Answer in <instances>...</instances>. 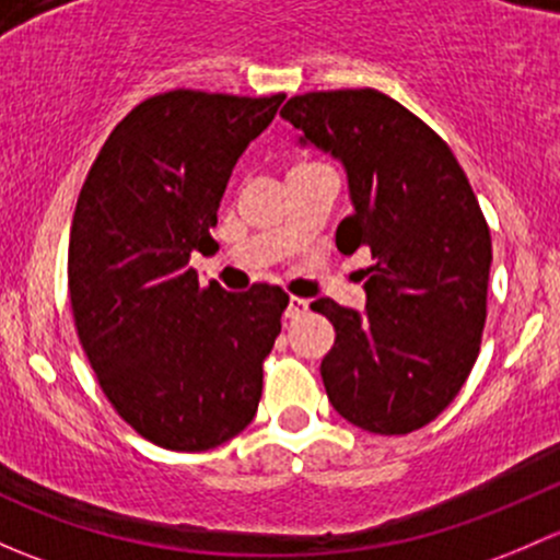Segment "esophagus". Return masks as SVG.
I'll use <instances>...</instances> for the list:
<instances>
[{"label":"esophagus","instance_id":"34e87169","mask_svg":"<svg viewBox=\"0 0 560 560\" xmlns=\"http://www.w3.org/2000/svg\"><path fill=\"white\" fill-rule=\"evenodd\" d=\"M307 310H310V302H304V299H299V296H291V302H288V310H285V318L299 320L307 315Z\"/></svg>","mask_w":560,"mask_h":560}]
</instances>
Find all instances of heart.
<instances>
[{
  "instance_id": "heart-1",
  "label": "heart",
  "mask_w": 560,
  "mask_h": 560,
  "mask_svg": "<svg viewBox=\"0 0 560 560\" xmlns=\"http://www.w3.org/2000/svg\"><path fill=\"white\" fill-rule=\"evenodd\" d=\"M313 164H318V161H296V164H293L291 170H302V166H313Z\"/></svg>"
}]
</instances>
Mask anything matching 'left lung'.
<instances>
[{
  "label": "left lung",
  "instance_id": "obj_1",
  "mask_svg": "<svg viewBox=\"0 0 560 560\" xmlns=\"http://www.w3.org/2000/svg\"><path fill=\"white\" fill-rule=\"evenodd\" d=\"M280 115L345 164L355 210L337 247L374 258L364 313L310 304L334 326L320 364L328 401L372 434L423 429L480 355L493 256L477 196L447 142L383 91H307Z\"/></svg>",
  "mask_w": 560,
  "mask_h": 560
}]
</instances>
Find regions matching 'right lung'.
Segmentation results:
<instances>
[{"mask_svg":"<svg viewBox=\"0 0 560 560\" xmlns=\"http://www.w3.org/2000/svg\"><path fill=\"white\" fill-rule=\"evenodd\" d=\"M285 94L175 89L140 102L91 164L69 232V304L100 388L166 451L223 445L253 420L288 293L201 285L234 164Z\"/></svg>","mask_w":560,"mask_h":560,"instance_id":"add662e5","label":"right lung"}]
</instances>
